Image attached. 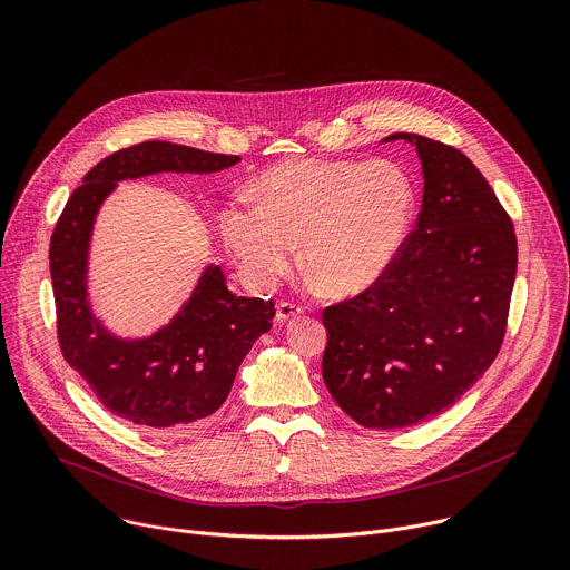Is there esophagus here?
Segmentation results:
<instances>
[{"label":"esophagus","mask_w":570,"mask_h":570,"mask_svg":"<svg viewBox=\"0 0 570 570\" xmlns=\"http://www.w3.org/2000/svg\"><path fill=\"white\" fill-rule=\"evenodd\" d=\"M306 308L302 306V304H295V302H279L277 304V322H286V320H291V317H295V315H299V313H304Z\"/></svg>","instance_id":"obj_1"}]
</instances>
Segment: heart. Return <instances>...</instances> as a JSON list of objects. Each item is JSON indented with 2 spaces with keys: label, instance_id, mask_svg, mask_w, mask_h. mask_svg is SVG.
<instances>
[{
  "label": "heart",
  "instance_id": "b5f03b06",
  "mask_svg": "<svg viewBox=\"0 0 570 570\" xmlns=\"http://www.w3.org/2000/svg\"><path fill=\"white\" fill-rule=\"evenodd\" d=\"M246 200L220 212V234L243 275L275 286L293 264L324 293L374 286L399 257L417 216V187L396 161L295 159L268 169Z\"/></svg>",
  "mask_w": 570,
  "mask_h": 570
}]
</instances>
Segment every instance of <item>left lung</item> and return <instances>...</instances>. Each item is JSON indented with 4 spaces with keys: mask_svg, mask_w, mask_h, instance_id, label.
I'll list each match as a JSON object with an SVG mask.
<instances>
[{
    "mask_svg": "<svg viewBox=\"0 0 570 570\" xmlns=\"http://www.w3.org/2000/svg\"><path fill=\"white\" fill-rule=\"evenodd\" d=\"M424 169L415 229L367 291L322 311V379L367 429H405L455 403L490 367L508 332L517 277L510 214L473 161L409 132Z\"/></svg>",
    "mask_w": 570,
    "mask_h": 570,
    "instance_id": "obj_1",
    "label": "left lung"
}]
</instances>
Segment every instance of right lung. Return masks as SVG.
Wrapping results in <instances>:
<instances>
[{"mask_svg": "<svg viewBox=\"0 0 570 570\" xmlns=\"http://www.w3.org/2000/svg\"><path fill=\"white\" fill-rule=\"evenodd\" d=\"M238 155L171 141H141L104 157L69 196L49 243L58 345L104 409L161 435L196 431L227 399L253 343L273 327L275 304L236 297L220 268H207L176 320L146 341H119L88 304V240L117 180L159 171L212 174Z\"/></svg>", "mask_w": 570, "mask_h": 570, "instance_id": "right-lung-1", "label": "right lung"}]
</instances>
